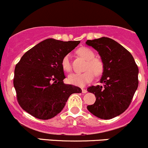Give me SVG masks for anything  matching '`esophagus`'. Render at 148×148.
Returning <instances> with one entry per match:
<instances>
[{"mask_svg":"<svg viewBox=\"0 0 148 148\" xmlns=\"http://www.w3.org/2000/svg\"><path fill=\"white\" fill-rule=\"evenodd\" d=\"M82 93H87V90H86V89H85V88H83V89H82Z\"/></svg>","mask_w":148,"mask_h":148,"instance_id":"34e87169","label":"esophagus"}]
</instances>
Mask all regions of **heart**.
<instances>
[{
	"mask_svg": "<svg viewBox=\"0 0 148 148\" xmlns=\"http://www.w3.org/2000/svg\"><path fill=\"white\" fill-rule=\"evenodd\" d=\"M77 54L80 57L87 60L86 69L88 71L82 73H73L68 75V81L70 84L74 86L83 87L88 83H90L95 77L96 75L102 73L103 70V62L98 58H94L95 54L91 49L87 47H80L77 49ZM62 68L66 72H70L72 69L70 55H66L63 57L61 62ZM90 70H89V69Z\"/></svg>",
	"mask_w": 148,
	"mask_h": 148,
	"instance_id": "1",
	"label": "heart"
}]
</instances>
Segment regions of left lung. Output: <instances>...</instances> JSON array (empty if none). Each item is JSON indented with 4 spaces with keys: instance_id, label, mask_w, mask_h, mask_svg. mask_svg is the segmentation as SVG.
Returning <instances> with one entry per match:
<instances>
[{
    "instance_id": "left-lung-1",
    "label": "left lung",
    "mask_w": 148,
    "mask_h": 148,
    "mask_svg": "<svg viewBox=\"0 0 148 148\" xmlns=\"http://www.w3.org/2000/svg\"><path fill=\"white\" fill-rule=\"evenodd\" d=\"M86 44L96 49L103 65L100 83L88 91L96 99L87 109L102 119H110L125 112L138 87V67L128 50L108 37L87 40Z\"/></svg>"
}]
</instances>
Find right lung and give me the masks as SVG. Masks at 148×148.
Masks as SVG:
<instances>
[{
    "instance_id": "1",
    "label": "right lung",
    "mask_w": 148,
    "mask_h": 148,
    "mask_svg": "<svg viewBox=\"0 0 148 148\" xmlns=\"http://www.w3.org/2000/svg\"><path fill=\"white\" fill-rule=\"evenodd\" d=\"M80 41L47 39L26 52L16 65L14 86L21 107L39 119H49L65 107L72 93L81 89L65 84L61 62Z\"/></svg>"
}]
</instances>
